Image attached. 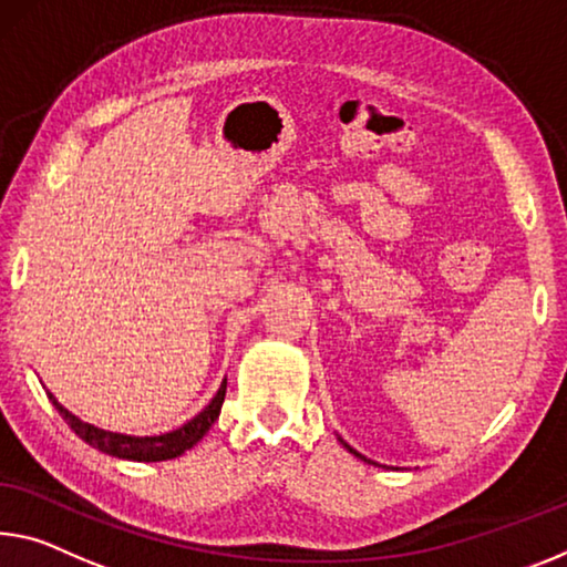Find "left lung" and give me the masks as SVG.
Instances as JSON below:
<instances>
[{"mask_svg": "<svg viewBox=\"0 0 567 567\" xmlns=\"http://www.w3.org/2000/svg\"><path fill=\"white\" fill-rule=\"evenodd\" d=\"M340 444H343V446L348 449V452H350V454H353V456H358V460H363V462H368V464H375V462H371V460H365V456H363V454H358L353 446H350V444H346V442H343V439H340Z\"/></svg>", "mask_w": 567, "mask_h": 567, "instance_id": "left-lung-1", "label": "left lung"}]
</instances>
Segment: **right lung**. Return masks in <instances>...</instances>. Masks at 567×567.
<instances>
[{"instance_id":"right-lung-1","label":"right lung","mask_w":567,"mask_h":567,"mask_svg":"<svg viewBox=\"0 0 567 567\" xmlns=\"http://www.w3.org/2000/svg\"><path fill=\"white\" fill-rule=\"evenodd\" d=\"M224 393H227V379L221 381L217 396L206 403L194 419H188L184 426L166 431V434H158V436H131V434H118V431L97 429L80 416H75L73 411H68L50 391H48V399L52 401V406L58 409L60 416L65 419V424L73 429L85 444L97 449V452L118 456V460H128V462H166V460H176V456L188 452L196 442H202V436L212 429L214 421L219 419Z\"/></svg>"}]
</instances>
